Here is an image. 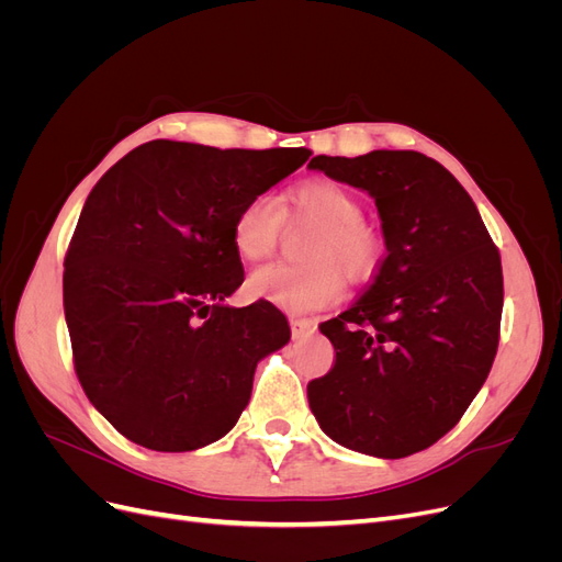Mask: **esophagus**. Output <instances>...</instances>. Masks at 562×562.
Instances as JSON below:
<instances>
[{"label":"esophagus","instance_id":"esophagus-1","mask_svg":"<svg viewBox=\"0 0 562 562\" xmlns=\"http://www.w3.org/2000/svg\"><path fill=\"white\" fill-rule=\"evenodd\" d=\"M316 330V323L310 318H291V333L295 339L300 337H307Z\"/></svg>","mask_w":562,"mask_h":562}]
</instances>
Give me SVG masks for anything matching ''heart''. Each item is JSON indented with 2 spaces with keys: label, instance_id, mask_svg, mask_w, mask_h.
I'll list each match as a JSON object with an SVG mask.
<instances>
[{
  "label": "heart",
  "instance_id": "1",
  "mask_svg": "<svg viewBox=\"0 0 562 562\" xmlns=\"http://www.w3.org/2000/svg\"><path fill=\"white\" fill-rule=\"evenodd\" d=\"M293 209L314 220L318 232L310 244V262H271L252 271L250 291L288 312L328 307L342 293V271L349 279H366L380 262V241L363 223L361 199L339 182L318 178L291 192ZM283 213L274 196L255 194L241 203L232 223L234 250L246 262H260L274 252Z\"/></svg>",
  "mask_w": 562,
  "mask_h": 562
}]
</instances>
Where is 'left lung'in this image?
<instances>
[{"instance_id": "8db88e82", "label": "left lung", "mask_w": 562, "mask_h": 562, "mask_svg": "<svg viewBox=\"0 0 562 562\" xmlns=\"http://www.w3.org/2000/svg\"><path fill=\"white\" fill-rule=\"evenodd\" d=\"M368 192L386 255L366 293L321 323L335 366L307 386L335 443L398 459L462 419L495 361L504 304L499 250L462 184L413 149L310 161Z\"/></svg>"}]
</instances>
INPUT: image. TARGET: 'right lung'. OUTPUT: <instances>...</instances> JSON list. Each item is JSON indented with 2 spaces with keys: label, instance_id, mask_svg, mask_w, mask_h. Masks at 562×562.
I'll use <instances>...</instances> for the list:
<instances>
[{
  "label": "right lung",
  "instance_id": "right-lung-1",
  "mask_svg": "<svg viewBox=\"0 0 562 562\" xmlns=\"http://www.w3.org/2000/svg\"><path fill=\"white\" fill-rule=\"evenodd\" d=\"M310 155L151 140L93 187L65 258V321L83 391L133 443H215L248 405L255 368L288 345L271 302L225 304L244 283L232 223Z\"/></svg>",
  "mask_w": 562,
  "mask_h": 562
}]
</instances>
